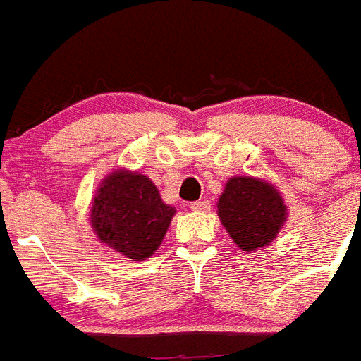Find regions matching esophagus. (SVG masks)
<instances>
[{"mask_svg":"<svg viewBox=\"0 0 361 361\" xmlns=\"http://www.w3.org/2000/svg\"><path fill=\"white\" fill-rule=\"evenodd\" d=\"M192 210H195V212H207V210L210 209L209 201H195V203H192V207H190Z\"/></svg>","mask_w":361,"mask_h":361,"instance_id":"obj_1","label":"esophagus"}]
</instances>
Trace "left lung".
<instances>
[{
  "label": "left lung",
  "instance_id": "1",
  "mask_svg": "<svg viewBox=\"0 0 361 361\" xmlns=\"http://www.w3.org/2000/svg\"><path fill=\"white\" fill-rule=\"evenodd\" d=\"M218 216L236 246L255 253L278 236L287 218V204L270 183L240 175L227 180L218 199Z\"/></svg>",
  "mask_w": 361,
  "mask_h": 361
}]
</instances>
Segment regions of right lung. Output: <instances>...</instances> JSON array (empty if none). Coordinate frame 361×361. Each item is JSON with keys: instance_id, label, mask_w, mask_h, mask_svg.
Segmentation results:
<instances>
[{"instance_id": "obj_1", "label": "right lung", "mask_w": 361, "mask_h": 361, "mask_svg": "<svg viewBox=\"0 0 361 361\" xmlns=\"http://www.w3.org/2000/svg\"><path fill=\"white\" fill-rule=\"evenodd\" d=\"M175 209L166 204L149 177L117 169L104 178L91 204V227L106 246L145 261L162 244Z\"/></svg>"}]
</instances>
